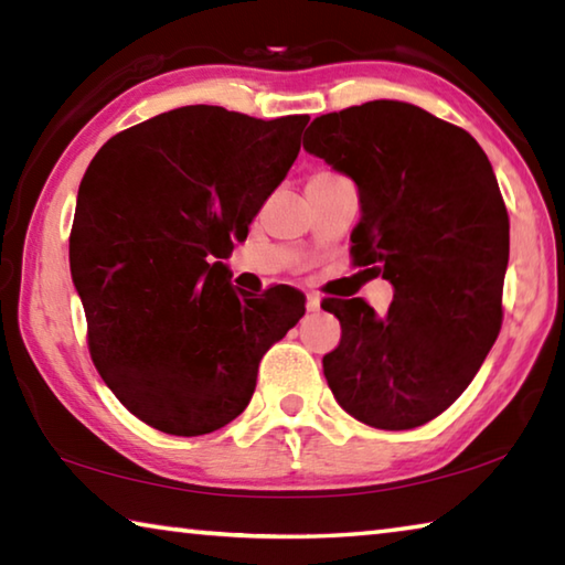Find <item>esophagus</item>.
<instances>
[{
  "mask_svg": "<svg viewBox=\"0 0 565 565\" xmlns=\"http://www.w3.org/2000/svg\"><path fill=\"white\" fill-rule=\"evenodd\" d=\"M306 309H309V311H319L321 309V296L317 291L306 294Z\"/></svg>",
  "mask_w": 565,
  "mask_h": 565,
  "instance_id": "obj_1",
  "label": "esophagus"
}]
</instances>
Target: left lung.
Here are the masks:
<instances>
[{
    "label": "left lung",
    "mask_w": 565,
    "mask_h": 565,
    "mask_svg": "<svg viewBox=\"0 0 565 565\" xmlns=\"http://www.w3.org/2000/svg\"><path fill=\"white\" fill-rule=\"evenodd\" d=\"M303 149L353 179V264L394 286L384 317L363 299L321 303L341 321L323 376L361 424L424 426L463 394L501 331L509 212L491 161L461 127L391 99L317 117Z\"/></svg>",
    "instance_id": "left-lung-1"
}]
</instances>
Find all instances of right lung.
<instances>
[{"instance_id": "right-lung-1", "label": "right lung", "mask_w": 565, "mask_h": 565, "mask_svg": "<svg viewBox=\"0 0 565 565\" xmlns=\"http://www.w3.org/2000/svg\"><path fill=\"white\" fill-rule=\"evenodd\" d=\"M306 124L171 109L111 137L82 179L70 266L92 361L157 431L202 436L234 420L264 353L303 317L301 291H236L222 259L289 174Z\"/></svg>"}]
</instances>
